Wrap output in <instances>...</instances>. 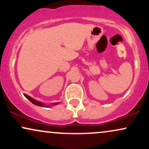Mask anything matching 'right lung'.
<instances>
[{
	"mask_svg": "<svg viewBox=\"0 0 149 149\" xmlns=\"http://www.w3.org/2000/svg\"><path fill=\"white\" fill-rule=\"evenodd\" d=\"M24 96L26 97V98L28 99V100H29L32 104H35V105L39 106V107H47V106L45 105V104H43L42 103H41V102H38V101L35 100H34V99L32 98V97H31L30 96H29V95H26V94H24ZM59 104V103H54L53 104H54V105H57V104Z\"/></svg>",
	"mask_w": 149,
	"mask_h": 149,
	"instance_id": "1",
	"label": "right lung"
}]
</instances>
